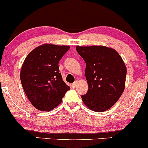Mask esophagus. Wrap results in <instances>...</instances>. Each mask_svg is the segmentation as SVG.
<instances>
[{"label":"esophagus","mask_w":148,"mask_h":148,"mask_svg":"<svg viewBox=\"0 0 148 148\" xmlns=\"http://www.w3.org/2000/svg\"><path fill=\"white\" fill-rule=\"evenodd\" d=\"M77 85H78V81H76V82H74V84H72V86L74 88H76V86H77Z\"/></svg>","instance_id":"esophagus-1"}]
</instances>
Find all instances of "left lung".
Here are the masks:
<instances>
[{
    "mask_svg": "<svg viewBox=\"0 0 148 148\" xmlns=\"http://www.w3.org/2000/svg\"><path fill=\"white\" fill-rule=\"evenodd\" d=\"M78 53L86 62L88 92L83 101L93 111H106L114 105L124 92L127 68L115 49L104 46H76Z\"/></svg>",
    "mask_w": 148,
    "mask_h": 148,
    "instance_id": "left-lung-1",
    "label": "left lung"
}]
</instances>
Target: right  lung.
<instances>
[{
  "mask_svg": "<svg viewBox=\"0 0 148 148\" xmlns=\"http://www.w3.org/2000/svg\"><path fill=\"white\" fill-rule=\"evenodd\" d=\"M69 46L45 44L28 53L20 79L27 97L40 111H50L62 102L70 87L62 81L58 62Z\"/></svg>",
  "mask_w": 148,
  "mask_h": 148,
  "instance_id": "add662e5",
  "label": "right lung"
}]
</instances>
